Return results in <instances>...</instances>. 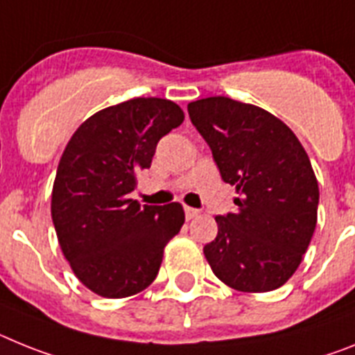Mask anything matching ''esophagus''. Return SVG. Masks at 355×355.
Wrapping results in <instances>:
<instances>
[{
    "label": "esophagus",
    "mask_w": 355,
    "mask_h": 355,
    "mask_svg": "<svg viewBox=\"0 0 355 355\" xmlns=\"http://www.w3.org/2000/svg\"><path fill=\"white\" fill-rule=\"evenodd\" d=\"M184 212H186L187 220H193V218H196V216L200 214L198 209H193V207H184Z\"/></svg>",
    "instance_id": "1"
}]
</instances>
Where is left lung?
<instances>
[{"label": "left lung", "instance_id": "8db88e82", "mask_svg": "<svg viewBox=\"0 0 355 355\" xmlns=\"http://www.w3.org/2000/svg\"><path fill=\"white\" fill-rule=\"evenodd\" d=\"M187 110L239 195L237 212L216 216L205 259L229 288L273 291L300 266L316 229L320 191L309 157L291 128L261 107L212 96Z\"/></svg>", "mask_w": 355, "mask_h": 355}]
</instances>
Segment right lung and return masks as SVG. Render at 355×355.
I'll return each mask as SVG.
<instances>
[{"label": "right lung", "mask_w": 355, "mask_h": 355, "mask_svg": "<svg viewBox=\"0 0 355 355\" xmlns=\"http://www.w3.org/2000/svg\"><path fill=\"white\" fill-rule=\"evenodd\" d=\"M184 121L177 103L134 98L76 128L51 193V218L71 270L105 298L137 295L155 280L164 246L180 232V203L141 205L130 193L150 168L160 137Z\"/></svg>", "instance_id": "obj_1"}]
</instances>
